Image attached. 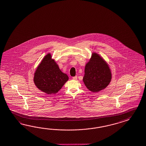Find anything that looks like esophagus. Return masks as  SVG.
<instances>
[{
    "label": "esophagus",
    "mask_w": 146,
    "mask_h": 146,
    "mask_svg": "<svg viewBox=\"0 0 146 146\" xmlns=\"http://www.w3.org/2000/svg\"><path fill=\"white\" fill-rule=\"evenodd\" d=\"M77 78H78V76H75L73 77V79L74 80H76Z\"/></svg>",
    "instance_id": "obj_1"
}]
</instances>
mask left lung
Wrapping results in <instances>:
<instances>
[{"label": "left lung", "mask_w": 146, "mask_h": 146, "mask_svg": "<svg viewBox=\"0 0 146 146\" xmlns=\"http://www.w3.org/2000/svg\"><path fill=\"white\" fill-rule=\"evenodd\" d=\"M111 73L106 62L96 53H93L85 68L84 83L92 92L105 89L110 83Z\"/></svg>", "instance_id": "obj_1"}]
</instances>
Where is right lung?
Segmentation results:
<instances>
[{"label": "right lung", "instance_id": "1", "mask_svg": "<svg viewBox=\"0 0 146 146\" xmlns=\"http://www.w3.org/2000/svg\"><path fill=\"white\" fill-rule=\"evenodd\" d=\"M68 80V76L60 70L50 53L38 65L33 78L36 86L48 94L57 93Z\"/></svg>", "mask_w": 146, "mask_h": 146}]
</instances>
